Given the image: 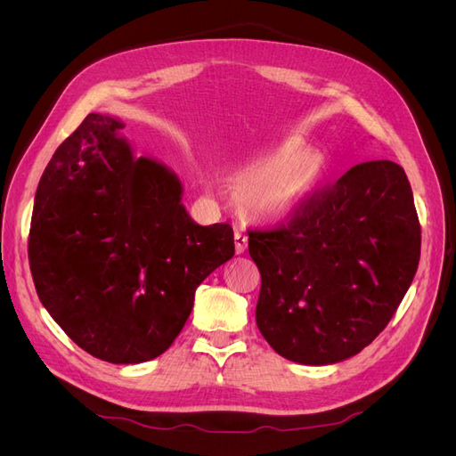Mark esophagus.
I'll return each instance as SVG.
<instances>
[{
  "label": "esophagus",
  "instance_id": "obj_1",
  "mask_svg": "<svg viewBox=\"0 0 456 456\" xmlns=\"http://www.w3.org/2000/svg\"><path fill=\"white\" fill-rule=\"evenodd\" d=\"M233 243H236V253L241 255L247 249V236L241 230L233 232Z\"/></svg>",
  "mask_w": 456,
  "mask_h": 456
}]
</instances>
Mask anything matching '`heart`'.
<instances>
[{
	"label": "heart",
	"mask_w": 456,
	"mask_h": 456,
	"mask_svg": "<svg viewBox=\"0 0 456 456\" xmlns=\"http://www.w3.org/2000/svg\"><path fill=\"white\" fill-rule=\"evenodd\" d=\"M323 165L308 156L306 146L287 144L275 154L240 171V201L247 213L262 216L285 215L305 200L320 183Z\"/></svg>",
	"instance_id": "b5f03b06"
}]
</instances>
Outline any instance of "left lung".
I'll list each match as a JSON object with an SVG mask.
<instances>
[{
	"label": "left lung",
	"instance_id": "left-lung-1",
	"mask_svg": "<svg viewBox=\"0 0 456 456\" xmlns=\"http://www.w3.org/2000/svg\"><path fill=\"white\" fill-rule=\"evenodd\" d=\"M260 272L256 325L287 360L327 365L362 352L415 278L420 223L402 165H354L272 228L247 230Z\"/></svg>",
	"mask_w": 456,
	"mask_h": 456
}]
</instances>
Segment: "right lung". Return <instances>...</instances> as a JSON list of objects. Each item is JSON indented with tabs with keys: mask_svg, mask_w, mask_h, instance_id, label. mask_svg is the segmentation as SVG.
<instances>
[{
	"mask_svg": "<svg viewBox=\"0 0 456 456\" xmlns=\"http://www.w3.org/2000/svg\"><path fill=\"white\" fill-rule=\"evenodd\" d=\"M114 118L89 114L36 191L28 260L41 305L81 350L142 363L181 333L198 285L233 256L226 223L200 226L178 178L134 159Z\"/></svg>",
	"mask_w": 456,
	"mask_h": 456,
	"instance_id": "right-lung-1",
	"label": "right lung"
}]
</instances>
